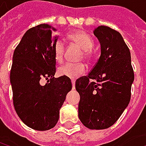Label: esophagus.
Listing matches in <instances>:
<instances>
[{
	"instance_id": "1",
	"label": "esophagus",
	"mask_w": 146,
	"mask_h": 146,
	"mask_svg": "<svg viewBox=\"0 0 146 146\" xmlns=\"http://www.w3.org/2000/svg\"><path fill=\"white\" fill-rule=\"evenodd\" d=\"M72 85H73V89H75V80H72Z\"/></svg>"
}]
</instances>
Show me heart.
Segmentation results:
<instances>
[{"label":"heart","instance_id":"1","mask_svg":"<svg viewBox=\"0 0 146 146\" xmlns=\"http://www.w3.org/2000/svg\"><path fill=\"white\" fill-rule=\"evenodd\" d=\"M68 39L77 44L82 50H84V56L86 59L90 58V51L94 47V41L91 37L82 30H78L68 35ZM64 54V44L61 40H57L54 44V56L57 62H62L63 60ZM85 72V66L82 63L73 64L66 63L61 66L57 73L60 76H64L69 78H77L78 76Z\"/></svg>","mask_w":146,"mask_h":146}]
</instances>
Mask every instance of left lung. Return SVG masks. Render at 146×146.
I'll use <instances>...</instances> for the list:
<instances>
[{"instance_id":"8db88e82","label":"left lung","mask_w":146,"mask_h":146,"mask_svg":"<svg viewBox=\"0 0 146 146\" xmlns=\"http://www.w3.org/2000/svg\"><path fill=\"white\" fill-rule=\"evenodd\" d=\"M94 35L101 44V56L90 73L76 80L78 117L88 129H105L128 106L134 74L129 49L119 32L99 26Z\"/></svg>"}]
</instances>
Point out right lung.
I'll return each instance as SVG.
<instances>
[{"instance_id":"add662e5","label":"right lung","mask_w":146,"mask_h":146,"mask_svg":"<svg viewBox=\"0 0 146 146\" xmlns=\"http://www.w3.org/2000/svg\"><path fill=\"white\" fill-rule=\"evenodd\" d=\"M56 29L49 24L29 29L16 47L10 73L13 105L28 127L44 131L54 128L67 94L72 90L69 78H55L54 44ZM47 82L42 85L41 80Z\"/></svg>"}]
</instances>
